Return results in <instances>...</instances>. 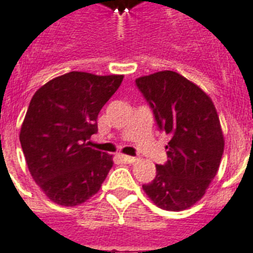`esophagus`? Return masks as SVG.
Wrapping results in <instances>:
<instances>
[{
  "instance_id": "esophagus-1",
  "label": "esophagus",
  "mask_w": 253,
  "mask_h": 253,
  "mask_svg": "<svg viewBox=\"0 0 253 253\" xmlns=\"http://www.w3.org/2000/svg\"><path fill=\"white\" fill-rule=\"evenodd\" d=\"M120 159L122 160V162H125V163L132 164V163H135L136 160H137V158H135V157H128V155H122V154H121V155H120Z\"/></svg>"
}]
</instances>
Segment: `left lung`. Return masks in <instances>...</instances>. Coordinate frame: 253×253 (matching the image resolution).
<instances>
[{"label":"left lung","instance_id":"left-lung-1","mask_svg":"<svg viewBox=\"0 0 253 253\" xmlns=\"http://www.w3.org/2000/svg\"><path fill=\"white\" fill-rule=\"evenodd\" d=\"M160 131L170 137L168 160L142 190L164 210L181 211L205 195L220 166L224 137L210 96L174 71L136 79Z\"/></svg>","mask_w":253,"mask_h":253}]
</instances>
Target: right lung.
Listing matches in <instances>:
<instances>
[{
	"instance_id": "1",
	"label": "right lung",
	"mask_w": 253,
	"mask_h": 253,
	"mask_svg": "<svg viewBox=\"0 0 253 253\" xmlns=\"http://www.w3.org/2000/svg\"><path fill=\"white\" fill-rule=\"evenodd\" d=\"M124 75L71 71L35 91L20 131L24 157L35 183L62 206L95 195L113 166L112 155L90 148L96 118Z\"/></svg>"
}]
</instances>
